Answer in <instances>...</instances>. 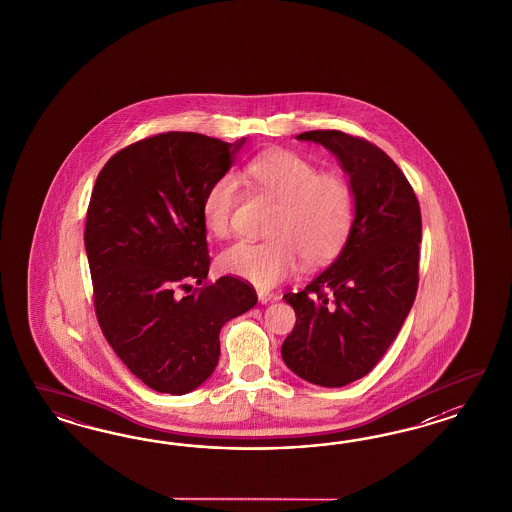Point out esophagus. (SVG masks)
Returning a JSON list of instances; mask_svg holds the SVG:
<instances>
[{
	"label": "esophagus",
	"mask_w": 512,
	"mask_h": 512,
	"mask_svg": "<svg viewBox=\"0 0 512 512\" xmlns=\"http://www.w3.org/2000/svg\"><path fill=\"white\" fill-rule=\"evenodd\" d=\"M257 296H259V300H261L263 304H266V302H270V300L274 298V293H270V291H266V289H259Z\"/></svg>",
	"instance_id": "esophagus-1"
}]
</instances>
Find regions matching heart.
Instances as JSON below:
<instances>
[{
    "label": "heart",
    "instance_id": "heart-1",
    "mask_svg": "<svg viewBox=\"0 0 512 512\" xmlns=\"http://www.w3.org/2000/svg\"><path fill=\"white\" fill-rule=\"evenodd\" d=\"M244 178L279 202L270 240H240L225 249L219 270L257 287H274L295 274L300 261L323 266L340 255L355 217V193L334 172H319L310 159L291 150L257 155L244 167ZM238 187L231 176L217 178L202 201L204 227L216 238L233 233Z\"/></svg>",
    "mask_w": 512,
    "mask_h": 512
}]
</instances>
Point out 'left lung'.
<instances>
[{
    "mask_svg": "<svg viewBox=\"0 0 512 512\" xmlns=\"http://www.w3.org/2000/svg\"><path fill=\"white\" fill-rule=\"evenodd\" d=\"M340 159L355 193V221L338 259L283 298L296 325L281 345L293 372L319 387H345L387 353L419 289V199L379 146L336 129L300 133Z\"/></svg>",
    "mask_w": 512,
    "mask_h": 512,
    "instance_id": "8db88e82",
    "label": "left lung"
}]
</instances>
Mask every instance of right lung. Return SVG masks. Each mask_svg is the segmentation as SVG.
<instances>
[{"label": "right lung", "mask_w": 512, "mask_h": 512, "mask_svg": "<svg viewBox=\"0 0 512 512\" xmlns=\"http://www.w3.org/2000/svg\"><path fill=\"white\" fill-rule=\"evenodd\" d=\"M242 142L159 133L112 155L95 180L84 246L97 323L157 392L180 396L202 385L216 370L221 326L257 304L249 281H206L202 201ZM189 280L202 287L191 292Z\"/></svg>", "instance_id": "1"}]
</instances>
